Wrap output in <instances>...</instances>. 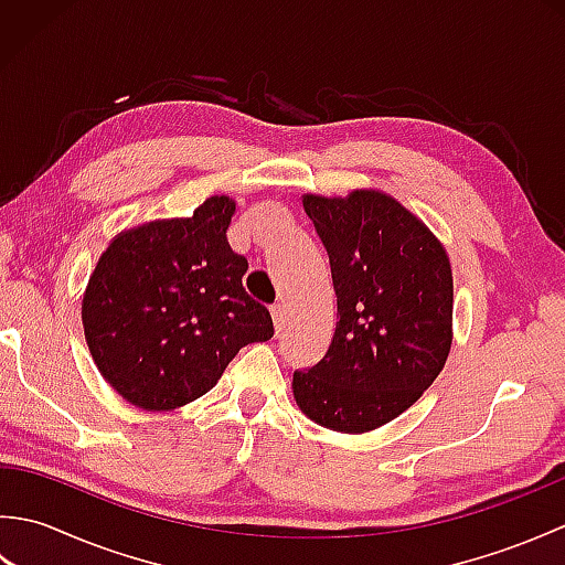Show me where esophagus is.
Masks as SVG:
<instances>
[{
	"mask_svg": "<svg viewBox=\"0 0 565 565\" xmlns=\"http://www.w3.org/2000/svg\"><path fill=\"white\" fill-rule=\"evenodd\" d=\"M271 318H274V328H276V332H281V330H284V322H286L284 306H281V303L271 306Z\"/></svg>",
	"mask_w": 565,
	"mask_h": 565,
	"instance_id": "esophagus-1",
	"label": "esophagus"
}]
</instances>
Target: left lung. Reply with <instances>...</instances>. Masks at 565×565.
Here are the masks:
<instances>
[{
    "label": "left lung",
    "mask_w": 565,
    "mask_h": 565,
    "mask_svg": "<svg viewBox=\"0 0 565 565\" xmlns=\"http://www.w3.org/2000/svg\"><path fill=\"white\" fill-rule=\"evenodd\" d=\"M328 249L338 326L326 356L294 371V398L313 423L362 435L405 413L451 350L447 249L403 203L374 189L303 196Z\"/></svg>",
    "instance_id": "8db88e82"
}]
</instances>
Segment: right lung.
Masks as SVG:
<instances>
[{"label":"right lung","instance_id":"right-lung-1","mask_svg":"<svg viewBox=\"0 0 565 565\" xmlns=\"http://www.w3.org/2000/svg\"><path fill=\"white\" fill-rule=\"evenodd\" d=\"M231 196H211L189 218L152 221L111 239L82 298L94 364L142 411H174L209 393L233 356L274 334L252 298L247 259L227 245Z\"/></svg>","mask_w":565,"mask_h":565}]
</instances>
